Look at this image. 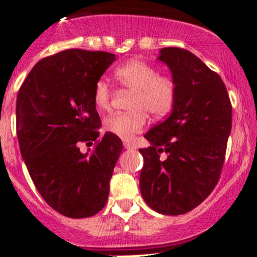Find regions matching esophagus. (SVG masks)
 Returning <instances> with one entry per match:
<instances>
[{
  "mask_svg": "<svg viewBox=\"0 0 257 257\" xmlns=\"http://www.w3.org/2000/svg\"><path fill=\"white\" fill-rule=\"evenodd\" d=\"M124 148L125 149H136V145L131 143V142H124Z\"/></svg>",
  "mask_w": 257,
  "mask_h": 257,
  "instance_id": "1",
  "label": "esophagus"
}]
</instances>
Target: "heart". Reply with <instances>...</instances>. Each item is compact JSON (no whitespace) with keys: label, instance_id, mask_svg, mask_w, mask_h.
<instances>
[{"label":"heart","instance_id":"1","mask_svg":"<svg viewBox=\"0 0 257 257\" xmlns=\"http://www.w3.org/2000/svg\"><path fill=\"white\" fill-rule=\"evenodd\" d=\"M114 78L123 89L133 92L128 103L131 110L110 114L103 126L121 139L133 138L144 129L148 113L155 118L170 112L177 98V83L170 76L159 74L158 69L143 61L133 59L114 69ZM112 90L99 79L93 89V102L98 110H107L112 104Z\"/></svg>","mask_w":257,"mask_h":257}]
</instances>
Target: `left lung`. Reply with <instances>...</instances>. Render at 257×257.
<instances>
[{
  "instance_id": "obj_1",
  "label": "left lung",
  "mask_w": 257,
  "mask_h": 257,
  "mask_svg": "<svg viewBox=\"0 0 257 257\" xmlns=\"http://www.w3.org/2000/svg\"><path fill=\"white\" fill-rule=\"evenodd\" d=\"M177 98L170 115L150 129V147L139 149L145 203L164 215H181L203 203L219 181L231 132L232 107L216 72L186 49H160ZM165 154L163 160L161 154Z\"/></svg>"
}]
</instances>
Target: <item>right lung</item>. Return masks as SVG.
<instances>
[{"mask_svg": "<svg viewBox=\"0 0 257 257\" xmlns=\"http://www.w3.org/2000/svg\"><path fill=\"white\" fill-rule=\"evenodd\" d=\"M114 61L108 52L66 49L41 59L18 90L17 138L31 179L52 209L72 219L104 208L123 149L109 132L99 138L93 102L94 84ZM80 143L95 148L83 155Z\"/></svg>", "mask_w": 257, "mask_h": 257, "instance_id": "obj_1", "label": "right lung"}]
</instances>
